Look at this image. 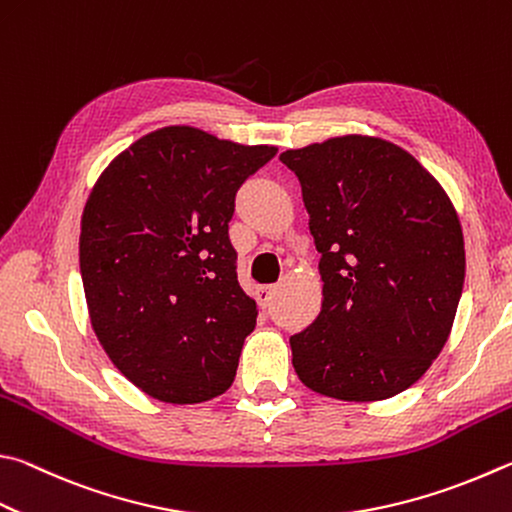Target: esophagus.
I'll return each mask as SVG.
<instances>
[{
    "instance_id": "1",
    "label": "esophagus",
    "mask_w": 512,
    "mask_h": 512,
    "mask_svg": "<svg viewBox=\"0 0 512 512\" xmlns=\"http://www.w3.org/2000/svg\"><path fill=\"white\" fill-rule=\"evenodd\" d=\"M277 293V284H266V286H259L257 288V302L262 306H268L271 304V300Z\"/></svg>"
}]
</instances>
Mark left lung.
Masks as SVG:
<instances>
[{"mask_svg":"<svg viewBox=\"0 0 512 512\" xmlns=\"http://www.w3.org/2000/svg\"><path fill=\"white\" fill-rule=\"evenodd\" d=\"M280 161L302 185L322 309L291 336L297 378L347 403L385 401L430 369L466 277L457 210L403 147L347 134Z\"/></svg>","mask_w":512,"mask_h":512,"instance_id":"1","label":"left lung"}]
</instances>
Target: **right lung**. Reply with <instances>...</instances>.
<instances>
[{"label":"right lung","instance_id":"1","mask_svg":"<svg viewBox=\"0 0 512 512\" xmlns=\"http://www.w3.org/2000/svg\"><path fill=\"white\" fill-rule=\"evenodd\" d=\"M277 154L190 125L145 134L91 190L80 273L91 327L129 383L192 405L232 385L257 304L228 239L235 194Z\"/></svg>","mask_w":512,"mask_h":512}]
</instances>
